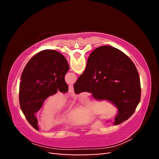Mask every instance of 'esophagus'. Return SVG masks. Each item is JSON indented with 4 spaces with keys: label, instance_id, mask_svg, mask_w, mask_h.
Returning a JSON list of instances; mask_svg holds the SVG:
<instances>
[{
    "label": "esophagus",
    "instance_id": "34e87169",
    "mask_svg": "<svg viewBox=\"0 0 159 159\" xmlns=\"http://www.w3.org/2000/svg\"><path fill=\"white\" fill-rule=\"evenodd\" d=\"M69 92L70 93H74V86L72 85H70L69 86Z\"/></svg>",
    "mask_w": 159,
    "mask_h": 159
}]
</instances>
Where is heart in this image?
Returning a JSON list of instances; mask_svg holds the SVG:
<instances>
[{"label":"heart","mask_w":159,"mask_h":159,"mask_svg":"<svg viewBox=\"0 0 159 159\" xmlns=\"http://www.w3.org/2000/svg\"><path fill=\"white\" fill-rule=\"evenodd\" d=\"M65 103V99L60 94L51 95L47 99L43 109L41 119L46 123H52V125H60L68 120L74 114L73 110H69L59 115L54 119L56 114L61 109Z\"/></svg>","instance_id":"1"}]
</instances>
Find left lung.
Returning <instances> with one entry per match:
<instances>
[{
	"mask_svg": "<svg viewBox=\"0 0 159 159\" xmlns=\"http://www.w3.org/2000/svg\"><path fill=\"white\" fill-rule=\"evenodd\" d=\"M69 69L66 58L53 50L37 53L24 69L19 93L20 108L36 130L39 129L35 114L41 109L45 99L57 91L62 93L68 91L64 76Z\"/></svg>",
	"mask_w": 159,
	"mask_h": 159,
	"instance_id": "obj_1",
	"label": "left lung"
}]
</instances>
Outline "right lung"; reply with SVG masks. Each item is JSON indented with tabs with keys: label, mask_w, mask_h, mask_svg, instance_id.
I'll return each instance as SVG.
<instances>
[{
	"label": "right lung",
	"mask_w": 159,
	"mask_h": 159,
	"mask_svg": "<svg viewBox=\"0 0 159 159\" xmlns=\"http://www.w3.org/2000/svg\"><path fill=\"white\" fill-rule=\"evenodd\" d=\"M74 92H88L98 100L111 102L117 107L114 125L133 114L141 98L139 76L125 53L108 45L93 51L83 74L74 85Z\"/></svg>",
	"instance_id": "1"
}]
</instances>
